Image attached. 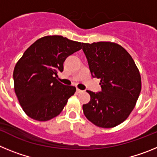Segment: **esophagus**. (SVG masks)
<instances>
[{"label":"esophagus","instance_id":"1","mask_svg":"<svg viewBox=\"0 0 157 157\" xmlns=\"http://www.w3.org/2000/svg\"><path fill=\"white\" fill-rule=\"evenodd\" d=\"M76 91H77L78 94H82V93H83V90H79V89H77Z\"/></svg>","mask_w":157,"mask_h":157}]
</instances>
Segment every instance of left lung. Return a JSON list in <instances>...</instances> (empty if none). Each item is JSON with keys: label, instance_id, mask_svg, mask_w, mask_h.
<instances>
[{"label": "left lung", "instance_id": "1", "mask_svg": "<svg viewBox=\"0 0 157 157\" xmlns=\"http://www.w3.org/2000/svg\"><path fill=\"white\" fill-rule=\"evenodd\" d=\"M93 78H101V92L86 90L90 101L83 105L86 117L102 128L127 120L138 101L141 75L131 56L116 43H82Z\"/></svg>", "mask_w": 157, "mask_h": 157}]
</instances>
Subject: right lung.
<instances>
[{
	"label": "right lung",
	"instance_id": "1",
	"mask_svg": "<svg viewBox=\"0 0 157 157\" xmlns=\"http://www.w3.org/2000/svg\"><path fill=\"white\" fill-rule=\"evenodd\" d=\"M82 48V43L62 36L41 37L33 43L16 63L13 72L15 92L25 113L47 121L62 112L76 88L59 82L67 56Z\"/></svg>",
	"mask_w": 157,
	"mask_h": 157
}]
</instances>
